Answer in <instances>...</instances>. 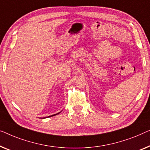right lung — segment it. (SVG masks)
Here are the masks:
<instances>
[{"label":"right lung","mask_w":150,"mask_h":150,"mask_svg":"<svg viewBox=\"0 0 150 150\" xmlns=\"http://www.w3.org/2000/svg\"><path fill=\"white\" fill-rule=\"evenodd\" d=\"M58 113H56V114H54V115H51V116H54V115H57V114H58ZM51 116H48V117H51Z\"/></svg>","instance_id":"add662e5"}]
</instances>
